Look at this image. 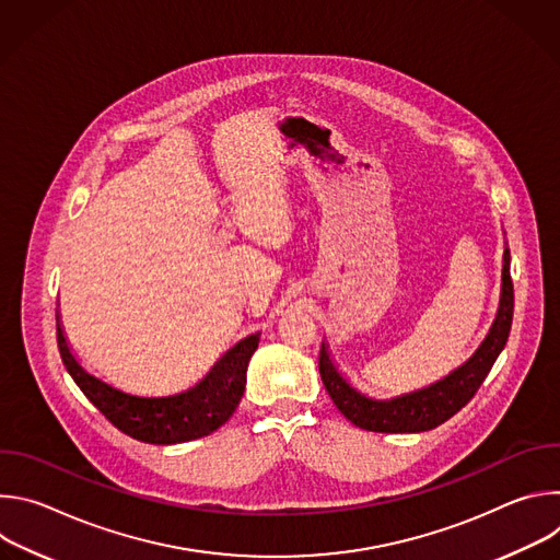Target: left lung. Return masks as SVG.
<instances>
[{"label": "left lung", "mask_w": 560, "mask_h": 560, "mask_svg": "<svg viewBox=\"0 0 560 560\" xmlns=\"http://www.w3.org/2000/svg\"><path fill=\"white\" fill-rule=\"evenodd\" d=\"M503 294L497 322L476 354L447 378L430 385L428 389L392 398V401H372V398L352 389L330 361L326 346L318 354V372L322 381L339 408V412L361 430L370 432H425L465 408L471 396L481 387L497 357L508 343L512 316H514V285L510 277V250L503 257Z\"/></svg>", "instance_id": "1"}]
</instances>
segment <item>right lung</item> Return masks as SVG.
<instances>
[{
	"instance_id": "1",
	"label": "right lung",
	"mask_w": 560,
	"mask_h": 560,
	"mask_svg": "<svg viewBox=\"0 0 560 560\" xmlns=\"http://www.w3.org/2000/svg\"><path fill=\"white\" fill-rule=\"evenodd\" d=\"M57 346L72 381L117 430L143 443L173 445L201 439L232 417L244 396L246 370L259 346V335L236 343L197 387L168 398L130 396L91 376L70 354L59 326Z\"/></svg>"
}]
</instances>
